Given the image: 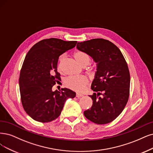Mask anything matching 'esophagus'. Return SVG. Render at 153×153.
<instances>
[{
  "label": "esophagus",
  "instance_id": "1",
  "mask_svg": "<svg viewBox=\"0 0 153 153\" xmlns=\"http://www.w3.org/2000/svg\"><path fill=\"white\" fill-rule=\"evenodd\" d=\"M83 96V94H80V93H76V97L78 98H80L81 97H82Z\"/></svg>",
  "mask_w": 153,
  "mask_h": 153
}]
</instances>
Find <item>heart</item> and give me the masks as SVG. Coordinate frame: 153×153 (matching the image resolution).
<instances>
[{
	"mask_svg": "<svg viewBox=\"0 0 153 153\" xmlns=\"http://www.w3.org/2000/svg\"><path fill=\"white\" fill-rule=\"evenodd\" d=\"M74 56L79 63L83 67L88 65L91 60L90 55L87 52L82 50H76L74 53ZM65 59V55L60 56V62L58 66V69L59 71H62V65H63ZM91 69L92 68L89 67L88 70L90 71L91 70ZM88 82V79L85 76H71L67 79L65 83L68 87L74 91L77 92H82L85 89Z\"/></svg>",
	"mask_w": 153,
	"mask_h": 153,
	"instance_id": "1",
	"label": "heart"
}]
</instances>
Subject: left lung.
<instances>
[{"instance_id":"left-lung-1","label":"left lung","mask_w":153,"mask_h":153,"mask_svg":"<svg viewBox=\"0 0 153 153\" xmlns=\"http://www.w3.org/2000/svg\"><path fill=\"white\" fill-rule=\"evenodd\" d=\"M77 48L87 52L97 63L91 84L95 93L89 95L93 105L84 115L97 124L108 123L119 116L128 100L131 77L126 59L115 45L102 38L79 42Z\"/></svg>"}]
</instances>
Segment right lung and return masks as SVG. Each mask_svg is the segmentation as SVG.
Returning <instances> with one entry per match:
<instances>
[{
  "mask_svg": "<svg viewBox=\"0 0 153 153\" xmlns=\"http://www.w3.org/2000/svg\"><path fill=\"white\" fill-rule=\"evenodd\" d=\"M77 42L45 39L34 45L27 52L19 83L22 106L33 120L42 123L55 120L65 101L76 97V93L69 89L52 91V88L60 79L57 71L59 56L74 47Z\"/></svg>",
  "mask_w": 153,
  "mask_h": 153,
  "instance_id": "obj_1",
  "label": "right lung"
}]
</instances>
